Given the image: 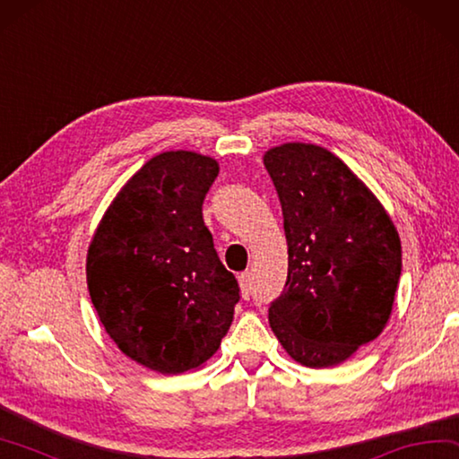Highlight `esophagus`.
Segmentation results:
<instances>
[{
  "instance_id": "obj_1",
  "label": "esophagus",
  "mask_w": 459,
  "mask_h": 459,
  "mask_svg": "<svg viewBox=\"0 0 459 459\" xmlns=\"http://www.w3.org/2000/svg\"><path fill=\"white\" fill-rule=\"evenodd\" d=\"M238 285H240V295H243L245 299L251 297V273H240L238 274Z\"/></svg>"
}]
</instances>
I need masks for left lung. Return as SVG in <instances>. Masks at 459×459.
<instances>
[{
  "instance_id": "1",
  "label": "left lung",
  "mask_w": 459,
  "mask_h": 459,
  "mask_svg": "<svg viewBox=\"0 0 459 459\" xmlns=\"http://www.w3.org/2000/svg\"><path fill=\"white\" fill-rule=\"evenodd\" d=\"M277 188L289 273L269 323L305 368H333L385 329L402 274L389 214L327 148L287 143L263 156Z\"/></svg>"
}]
</instances>
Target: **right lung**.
<instances>
[{
  "label": "right lung",
  "mask_w": 459,
  "mask_h": 459,
  "mask_svg": "<svg viewBox=\"0 0 459 459\" xmlns=\"http://www.w3.org/2000/svg\"><path fill=\"white\" fill-rule=\"evenodd\" d=\"M216 177L211 156L156 154L108 206L88 248V290L106 333L164 375L211 359L240 299L203 221Z\"/></svg>",
  "instance_id": "obj_1"
}]
</instances>
